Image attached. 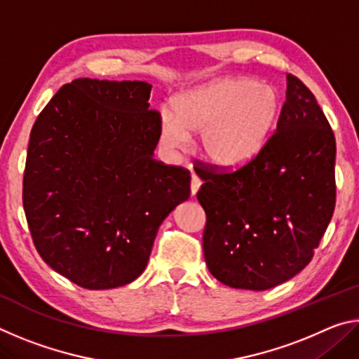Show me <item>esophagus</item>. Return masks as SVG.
I'll return each instance as SVG.
<instances>
[{"instance_id":"esophagus-1","label":"esophagus","mask_w":359,"mask_h":359,"mask_svg":"<svg viewBox=\"0 0 359 359\" xmlns=\"http://www.w3.org/2000/svg\"><path fill=\"white\" fill-rule=\"evenodd\" d=\"M201 179L198 177L196 174H193L191 175V184H190V188H191V194H196L198 193V190H199V187H201Z\"/></svg>"}]
</instances>
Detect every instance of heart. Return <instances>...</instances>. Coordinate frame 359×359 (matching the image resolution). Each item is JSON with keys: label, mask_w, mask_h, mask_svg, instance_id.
I'll return each instance as SVG.
<instances>
[{"label": "heart", "mask_w": 359, "mask_h": 359, "mask_svg": "<svg viewBox=\"0 0 359 359\" xmlns=\"http://www.w3.org/2000/svg\"><path fill=\"white\" fill-rule=\"evenodd\" d=\"M272 85L248 77L217 79L174 100V114H161V141L184 150L190 133H201V154L212 165L236 169L263 149L280 112Z\"/></svg>", "instance_id": "b5f03b06"}]
</instances>
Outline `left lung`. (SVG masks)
I'll return each mask as SVG.
<instances>
[{
	"instance_id": "left-lung-1",
	"label": "left lung",
	"mask_w": 359,
	"mask_h": 359,
	"mask_svg": "<svg viewBox=\"0 0 359 359\" xmlns=\"http://www.w3.org/2000/svg\"><path fill=\"white\" fill-rule=\"evenodd\" d=\"M336 139L313 93L287 74L277 130L234 171L203 168L204 258L231 288L269 290L313 257L336 205Z\"/></svg>"
}]
</instances>
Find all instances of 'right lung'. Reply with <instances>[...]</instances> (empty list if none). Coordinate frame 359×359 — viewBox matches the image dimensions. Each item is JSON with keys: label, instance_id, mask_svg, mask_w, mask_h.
I'll use <instances>...</instances> for the list:
<instances>
[{"label": "right lung", "instance_id": "add662e5", "mask_svg": "<svg viewBox=\"0 0 359 359\" xmlns=\"http://www.w3.org/2000/svg\"><path fill=\"white\" fill-rule=\"evenodd\" d=\"M142 81L76 79L36 118L23 174L33 244L87 290L142 274L156 231L190 198V171L156 161L161 115Z\"/></svg>", "mask_w": 359, "mask_h": 359}]
</instances>
